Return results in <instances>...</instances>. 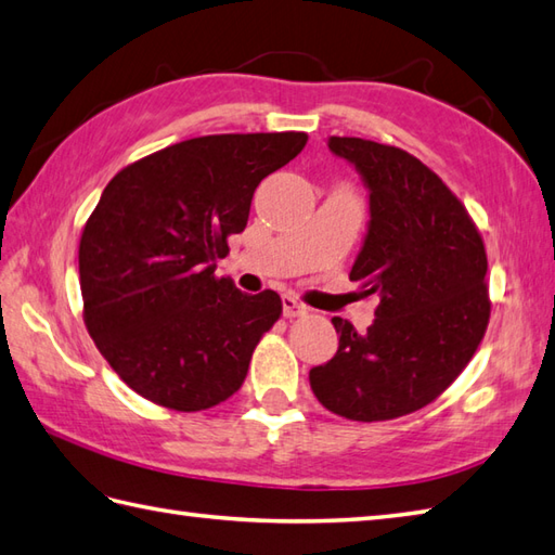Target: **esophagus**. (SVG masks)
Masks as SVG:
<instances>
[{
	"mask_svg": "<svg viewBox=\"0 0 555 555\" xmlns=\"http://www.w3.org/2000/svg\"><path fill=\"white\" fill-rule=\"evenodd\" d=\"M307 311L309 309L304 307L297 297H292V294H285V297H282V313H285L287 319H297V315H304Z\"/></svg>",
	"mask_w": 555,
	"mask_h": 555,
	"instance_id": "1",
	"label": "esophagus"
}]
</instances>
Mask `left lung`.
<instances>
[{"mask_svg":"<svg viewBox=\"0 0 555 555\" xmlns=\"http://www.w3.org/2000/svg\"><path fill=\"white\" fill-rule=\"evenodd\" d=\"M369 189V224L349 280L380 299L366 333L333 319L340 345L309 371L319 402L345 420L386 422L436 400L489 325L486 251L457 196L395 145L327 141Z\"/></svg>","mask_w":555,"mask_h":555,"instance_id":"left-lung-1","label":"left lung"}]
</instances>
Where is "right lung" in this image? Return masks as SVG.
Masks as SVG:
<instances>
[{
    "mask_svg": "<svg viewBox=\"0 0 555 555\" xmlns=\"http://www.w3.org/2000/svg\"><path fill=\"white\" fill-rule=\"evenodd\" d=\"M307 139L201 135L124 167L105 186L78 246L83 319L141 398L198 412L242 388L282 301L215 278V263L230 251L228 236L244 232L256 186Z\"/></svg>",
    "mask_w": 555,
    "mask_h": 555,
    "instance_id": "right-lung-1",
    "label": "right lung"
}]
</instances>
